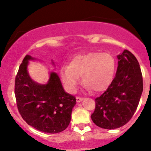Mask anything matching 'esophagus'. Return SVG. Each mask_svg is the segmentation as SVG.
I'll return each instance as SVG.
<instances>
[{"label": "esophagus", "mask_w": 151, "mask_h": 151, "mask_svg": "<svg viewBox=\"0 0 151 151\" xmlns=\"http://www.w3.org/2000/svg\"><path fill=\"white\" fill-rule=\"evenodd\" d=\"M83 100V98H80V97H76V101L77 103H80V101H82Z\"/></svg>", "instance_id": "34e87169"}]
</instances>
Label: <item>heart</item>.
<instances>
[{
  "instance_id": "1",
  "label": "heart",
  "mask_w": 151,
  "mask_h": 151,
  "mask_svg": "<svg viewBox=\"0 0 151 151\" xmlns=\"http://www.w3.org/2000/svg\"><path fill=\"white\" fill-rule=\"evenodd\" d=\"M116 70V61L107 52H90L76 56L68 66L60 69V77L68 91L74 93L83 77V83L88 91L96 93L106 91L112 83Z\"/></svg>"
}]
</instances>
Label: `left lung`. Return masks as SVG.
Instances as JSON below:
<instances>
[{"instance_id":"8db88e82","label":"left lung","mask_w":151,"mask_h":151,"mask_svg":"<svg viewBox=\"0 0 151 151\" xmlns=\"http://www.w3.org/2000/svg\"><path fill=\"white\" fill-rule=\"evenodd\" d=\"M116 74L106 91L95 99L91 119L96 126L115 129L126 124L134 114L143 91L139 62L129 50L117 56Z\"/></svg>"}]
</instances>
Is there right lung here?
<instances>
[{
  "instance_id": "obj_1",
  "label": "right lung",
  "mask_w": 151,
  "mask_h": 151,
  "mask_svg": "<svg viewBox=\"0 0 151 151\" xmlns=\"http://www.w3.org/2000/svg\"><path fill=\"white\" fill-rule=\"evenodd\" d=\"M34 60L27 55L16 76L14 92L18 110L29 126L45 133H59L69 125L76 99L64 91L57 73L50 72L46 84L32 80L28 66L30 60ZM52 63L55 65L52 60Z\"/></svg>"
}]
</instances>
